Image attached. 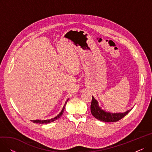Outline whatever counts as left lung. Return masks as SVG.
Listing matches in <instances>:
<instances>
[{
	"label": "left lung",
	"instance_id": "obj_1",
	"mask_svg": "<svg viewBox=\"0 0 152 152\" xmlns=\"http://www.w3.org/2000/svg\"><path fill=\"white\" fill-rule=\"evenodd\" d=\"M132 108L126 111L124 113H110L102 110L99 105V102L92 96L91 110V113L95 118L103 122H116L124 118L127 113H129Z\"/></svg>",
	"mask_w": 152,
	"mask_h": 152
}]
</instances>
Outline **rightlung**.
Masks as SVG:
<instances>
[{"mask_svg":"<svg viewBox=\"0 0 152 152\" xmlns=\"http://www.w3.org/2000/svg\"><path fill=\"white\" fill-rule=\"evenodd\" d=\"M68 100H69V99L66 100V102H65V105H64V106H63V108H62V110H61V112H60L57 116H56L55 117H54V118H51V119H46V120H41V119H36V120H33L32 121H33V122L34 123L47 124V123H51V122H53V121H55V120H57V119H58L59 118H60V117L61 116V115H63V111H64V109H65V105H66V104L67 102L68 101Z\"/></svg>","mask_w":152,"mask_h":152,"instance_id":"right-lung-1","label":"right lung"}]
</instances>
